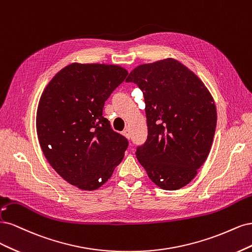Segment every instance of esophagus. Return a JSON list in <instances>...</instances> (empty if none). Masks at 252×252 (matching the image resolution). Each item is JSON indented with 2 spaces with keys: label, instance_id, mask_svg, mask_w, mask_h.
Returning <instances> with one entry per match:
<instances>
[{
  "label": "esophagus",
  "instance_id": "esophagus-1",
  "mask_svg": "<svg viewBox=\"0 0 252 252\" xmlns=\"http://www.w3.org/2000/svg\"><path fill=\"white\" fill-rule=\"evenodd\" d=\"M123 134H124V136H126V137L127 138V139H129V138H131V131H129L128 128H126V129H124Z\"/></svg>",
  "mask_w": 252,
  "mask_h": 252
}]
</instances>
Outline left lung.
I'll return each mask as SVG.
<instances>
[{"label": "left lung", "instance_id": "obj_1", "mask_svg": "<svg viewBox=\"0 0 252 252\" xmlns=\"http://www.w3.org/2000/svg\"><path fill=\"white\" fill-rule=\"evenodd\" d=\"M126 83L143 93L148 139L136 156L150 179L165 190L189 184L212 148L217 110L198 76L173 59L135 68Z\"/></svg>", "mask_w": 252, "mask_h": 252}]
</instances>
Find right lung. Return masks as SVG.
Listing matches in <instances>:
<instances>
[{
  "label": "right lung",
  "mask_w": 252,
  "mask_h": 252,
  "mask_svg": "<svg viewBox=\"0 0 252 252\" xmlns=\"http://www.w3.org/2000/svg\"><path fill=\"white\" fill-rule=\"evenodd\" d=\"M127 71L115 64L71 63L40 96L36 131L46 159L64 180L84 190L108 181L128 147L102 116L104 102Z\"/></svg>",
  "instance_id": "1"
}]
</instances>
